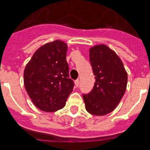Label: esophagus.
Instances as JSON below:
<instances>
[{
  "mask_svg": "<svg viewBox=\"0 0 150 150\" xmlns=\"http://www.w3.org/2000/svg\"><path fill=\"white\" fill-rule=\"evenodd\" d=\"M74 83H75V86H76V87H78V86H79V84H80V81H79V79H77V80H75V81H74Z\"/></svg>",
  "mask_w": 150,
  "mask_h": 150,
  "instance_id": "obj_1",
  "label": "esophagus"
}]
</instances>
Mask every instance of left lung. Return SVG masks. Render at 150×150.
<instances>
[{"instance_id": "obj_1", "label": "left lung", "mask_w": 150, "mask_h": 150, "mask_svg": "<svg viewBox=\"0 0 150 150\" xmlns=\"http://www.w3.org/2000/svg\"><path fill=\"white\" fill-rule=\"evenodd\" d=\"M90 61L96 82L93 90L83 94L90 114L103 116L112 112L127 89V74L117 54L106 45L90 49Z\"/></svg>"}]
</instances>
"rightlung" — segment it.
<instances>
[{"label":"right lung","mask_w":150,"mask_h":150,"mask_svg":"<svg viewBox=\"0 0 150 150\" xmlns=\"http://www.w3.org/2000/svg\"><path fill=\"white\" fill-rule=\"evenodd\" d=\"M67 45L61 40L44 44L34 53L23 73L24 86L32 102L45 112L65 106L74 83L66 60Z\"/></svg>","instance_id":"add662e5"}]
</instances>
